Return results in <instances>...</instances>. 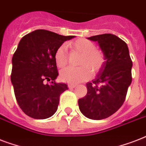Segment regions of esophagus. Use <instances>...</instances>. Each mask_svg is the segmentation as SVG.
Listing matches in <instances>:
<instances>
[{
  "label": "esophagus",
  "mask_w": 146,
  "mask_h": 146,
  "mask_svg": "<svg viewBox=\"0 0 146 146\" xmlns=\"http://www.w3.org/2000/svg\"><path fill=\"white\" fill-rule=\"evenodd\" d=\"M76 86V85H75V84H69L68 85L69 89H74V88H75Z\"/></svg>",
  "instance_id": "esophagus-1"
}]
</instances>
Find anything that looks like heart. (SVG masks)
Listing matches in <instances>:
<instances>
[{"label":"heart","mask_w":146,"mask_h":146,"mask_svg":"<svg viewBox=\"0 0 146 146\" xmlns=\"http://www.w3.org/2000/svg\"><path fill=\"white\" fill-rule=\"evenodd\" d=\"M73 48L82 53V57L79 67L69 66L60 72V79L69 83H79L91 77L92 70L96 73L102 68L104 64V55L100 50L96 49V45L89 40L80 38L73 42ZM56 65L60 68L64 67L67 64V50L66 46L63 44L56 50L54 54ZM89 68H90L89 69Z\"/></svg>","instance_id":"heart-1"}]
</instances>
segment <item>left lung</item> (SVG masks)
Instances as JSON below:
<instances>
[{
	"instance_id": "1",
	"label": "left lung",
	"mask_w": 146,
	"mask_h": 146,
	"mask_svg": "<svg viewBox=\"0 0 146 146\" xmlns=\"http://www.w3.org/2000/svg\"><path fill=\"white\" fill-rule=\"evenodd\" d=\"M104 54V64L96 77L86 84L87 94L78 101L81 113L92 120H102L122 106L132 82L133 62L126 42L112 34L94 35Z\"/></svg>"
}]
</instances>
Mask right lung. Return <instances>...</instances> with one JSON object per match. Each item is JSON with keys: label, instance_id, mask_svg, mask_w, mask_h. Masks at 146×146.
Returning <instances> with one entry per match:
<instances>
[{"label": "right lung", "instance_id": "add662e5", "mask_svg": "<svg viewBox=\"0 0 146 146\" xmlns=\"http://www.w3.org/2000/svg\"><path fill=\"white\" fill-rule=\"evenodd\" d=\"M75 36L37 29L22 38L12 58L11 82L22 111L34 119H46L57 111L67 85L57 83L56 50ZM52 81L50 84L45 81Z\"/></svg>", "mask_w": 146, "mask_h": 146}]
</instances>
